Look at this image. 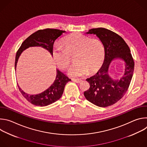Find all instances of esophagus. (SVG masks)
Segmentation results:
<instances>
[{
  "instance_id": "esophagus-1",
  "label": "esophagus",
  "mask_w": 147,
  "mask_h": 147,
  "mask_svg": "<svg viewBox=\"0 0 147 147\" xmlns=\"http://www.w3.org/2000/svg\"><path fill=\"white\" fill-rule=\"evenodd\" d=\"M72 81L77 83H80L82 81L81 79H75V78H72Z\"/></svg>"
}]
</instances>
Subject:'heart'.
I'll return each instance as SVG.
<instances>
[{
    "label": "heart",
    "instance_id": "1",
    "mask_svg": "<svg viewBox=\"0 0 147 147\" xmlns=\"http://www.w3.org/2000/svg\"><path fill=\"white\" fill-rule=\"evenodd\" d=\"M57 66L65 70L74 56L75 63L69 70V75L80 77L95 71L103 63L105 50L102 41L97 38H90L80 33H74L63 39V47L56 45L52 51Z\"/></svg>",
    "mask_w": 147,
    "mask_h": 147
}]
</instances>
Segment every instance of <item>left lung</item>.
Masks as SVG:
<instances>
[{
  "label": "left lung",
  "mask_w": 147,
  "mask_h": 147,
  "mask_svg": "<svg viewBox=\"0 0 147 147\" xmlns=\"http://www.w3.org/2000/svg\"><path fill=\"white\" fill-rule=\"evenodd\" d=\"M96 35L103 43L105 50L103 63L98 71L86 80L90 88L84 92L86 98L99 107L112 105L119 100L127 92L133 77L134 62L130 49L124 40L115 32L104 28H92L86 32ZM115 59L125 62L123 76L114 80L109 75V67Z\"/></svg>",
  "instance_id": "left-lung-1"
}]
</instances>
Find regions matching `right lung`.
I'll return each instance as SVG.
<instances>
[{
	"label": "right lung",
	"instance_id": "right-lung-1",
	"mask_svg": "<svg viewBox=\"0 0 147 147\" xmlns=\"http://www.w3.org/2000/svg\"><path fill=\"white\" fill-rule=\"evenodd\" d=\"M65 32H66L65 31L47 28L38 30L31 34L23 42L17 52L15 70H16L17 63L21 53L29 47H40L49 51L53 56L52 51L55 41ZM70 81L71 80L64 73L56 69V76L53 83L42 92L36 95H30L24 92L18 86V87L23 96L29 102L35 106L45 107L55 102L61 98L66 84Z\"/></svg>",
	"mask_w": 147,
	"mask_h": 147
}]
</instances>
